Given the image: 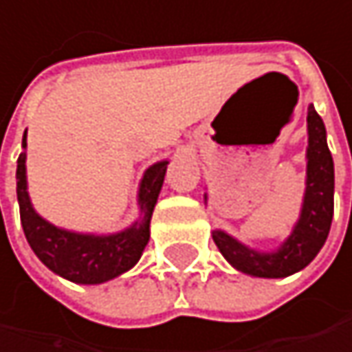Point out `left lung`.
<instances>
[{
	"label": "left lung",
	"instance_id": "1",
	"mask_svg": "<svg viewBox=\"0 0 352 352\" xmlns=\"http://www.w3.org/2000/svg\"><path fill=\"white\" fill-rule=\"evenodd\" d=\"M307 188L300 217L292 234L274 253H261L245 247L222 230H213L217 245L230 265L257 278H286L309 265L324 247L334 215V162L326 143V126L309 105L307 111Z\"/></svg>",
	"mask_w": 352,
	"mask_h": 352
}]
</instances>
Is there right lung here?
Here are the masks:
<instances>
[{
    "instance_id": "1",
    "label": "right lung",
    "mask_w": 352,
    "mask_h": 352,
    "mask_svg": "<svg viewBox=\"0 0 352 352\" xmlns=\"http://www.w3.org/2000/svg\"><path fill=\"white\" fill-rule=\"evenodd\" d=\"M22 147H26V133L22 137ZM24 164L26 153H20L16 168L20 222L30 249L52 272L76 284H101L128 272L141 259L149 243V222L164 184L168 162L153 164L141 180L139 205L143 215L139 222L118 234L107 236L62 230L43 219L30 205Z\"/></svg>"
}]
</instances>
